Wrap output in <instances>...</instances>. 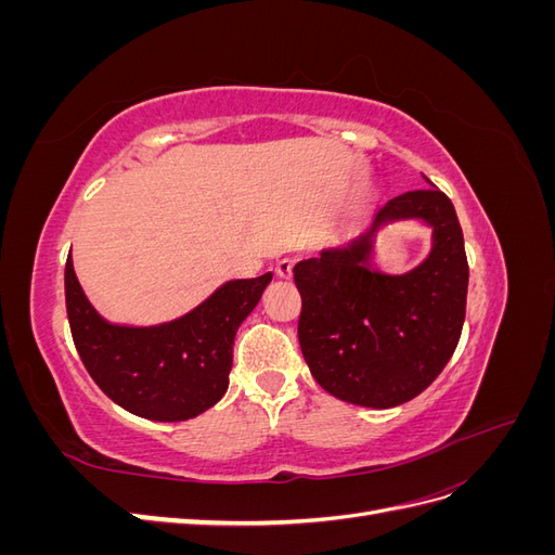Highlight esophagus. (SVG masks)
<instances>
[{"instance_id": "1", "label": "esophagus", "mask_w": 555, "mask_h": 555, "mask_svg": "<svg viewBox=\"0 0 555 555\" xmlns=\"http://www.w3.org/2000/svg\"><path fill=\"white\" fill-rule=\"evenodd\" d=\"M292 273H294V261H292V259H282V261H278V266H275V275H278L280 280H289V278H292Z\"/></svg>"}]
</instances>
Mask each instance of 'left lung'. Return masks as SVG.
<instances>
[{
  "label": "left lung",
  "mask_w": 555,
  "mask_h": 555,
  "mask_svg": "<svg viewBox=\"0 0 555 555\" xmlns=\"http://www.w3.org/2000/svg\"><path fill=\"white\" fill-rule=\"evenodd\" d=\"M396 219L434 227L431 255L405 276L370 268L374 231ZM467 278L459 217L438 188L391 198L359 241L298 261V343L317 384L351 405L375 410L416 398L459 345Z\"/></svg>",
  "instance_id": "1"
}]
</instances>
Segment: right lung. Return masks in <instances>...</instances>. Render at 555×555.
I'll list each match as a JSON object with an SVG mask.
<instances>
[{
    "mask_svg": "<svg viewBox=\"0 0 555 555\" xmlns=\"http://www.w3.org/2000/svg\"><path fill=\"white\" fill-rule=\"evenodd\" d=\"M271 280V273L231 280L169 324L115 326L90 306L69 255L66 317L82 365L113 402L153 422H188L227 393L233 338Z\"/></svg>",
    "mask_w": 555,
    "mask_h": 555,
    "instance_id": "obj_1",
    "label": "right lung"
}]
</instances>
